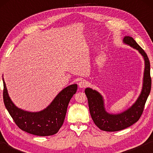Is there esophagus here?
Listing matches in <instances>:
<instances>
[{
  "label": "esophagus",
  "instance_id": "34e87169",
  "mask_svg": "<svg viewBox=\"0 0 153 153\" xmlns=\"http://www.w3.org/2000/svg\"><path fill=\"white\" fill-rule=\"evenodd\" d=\"M78 85H79V88H85L86 86H87L88 82H87V81H86V80L82 79V80H81V81L79 82Z\"/></svg>",
  "mask_w": 153,
  "mask_h": 153
}]
</instances>
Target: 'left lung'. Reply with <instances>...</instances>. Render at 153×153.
Instances as JSON below:
<instances>
[{"mask_svg":"<svg viewBox=\"0 0 153 153\" xmlns=\"http://www.w3.org/2000/svg\"><path fill=\"white\" fill-rule=\"evenodd\" d=\"M123 42L137 49L143 56L145 61L143 87L136 102L124 112L117 115H111L105 111L102 97L99 93L89 88L85 90L92 120L98 128L106 131L122 130L137 122L143 113L145 103L151 90V67L146 53L130 36H126Z\"/></svg>","mask_w":153,"mask_h":153,"instance_id":"left-lung-1","label":"left lung"}]
</instances>
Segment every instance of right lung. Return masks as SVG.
Segmentation results:
<instances>
[{"label":"right lung","mask_w":153,"mask_h":153,"mask_svg":"<svg viewBox=\"0 0 153 153\" xmlns=\"http://www.w3.org/2000/svg\"><path fill=\"white\" fill-rule=\"evenodd\" d=\"M3 86L4 104L15 124L23 131L40 136H51L58 132L64 122L69 102L77 89V84L67 86L47 108L40 112L32 113L15 107L9 97L4 79Z\"/></svg>","instance_id":"1"}]
</instances>
